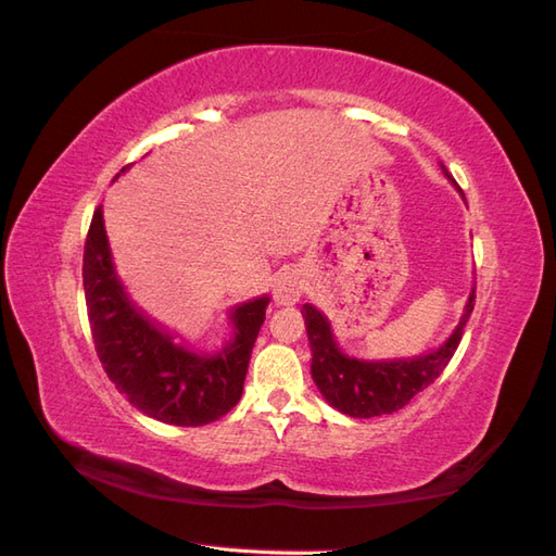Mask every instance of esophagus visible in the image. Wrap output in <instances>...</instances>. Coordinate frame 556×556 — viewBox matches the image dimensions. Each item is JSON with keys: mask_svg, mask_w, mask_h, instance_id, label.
Wrapping results in <instances>:
<instances>
[{"mask_svg": "<svg viewBox=\"0 0 556 556\" xmlns=\"http://www.w3.org/2000/svg\"><path fill=\"white\" fill-rule=\"evenodd\" d=\"M303 275L298 269H283V273L277 275L275 287H273V298L277 305H295L303 295Z\"/></svg>", "mask_w": 556, "mask_h": 556, "instance_id": "1", "label": "esophagus"}]
</instances>
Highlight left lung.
Here are the masks:
<instances>
[{
  "label": "left lung",
  "mask_w": 556,
  "mask_h": 556,
  "mask_svg": "<svg viewBox=\"0 0 556 556\" xmlns=\"http://www.w3.org/2000/svg\"><path fill=\"white\" fill-rule=\"evenodd\" d=\"M444 168V166H441ZM446 178L448 170L444 168ZM453 180V178H451ZM475 309V289L467 298L465 315L444 345L414 359L362 362L338 350L329 319L317 307L303 305L305 329L312 350V378L324 400L340 414L352 418H374L404 408L418 392L444 374L460 345L463 329Z\"/></svg>",
  "instance_id": "1"
}]
</instances>
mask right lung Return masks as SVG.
I'll list each match as a JSON object with an SVG mask.
<instances>
[{
	"mask_svg": "<svg viewBox=\"0 0 556 556\" xmlns=\"http://www.w3.org/2000/svg\"><path fill=\"white\" fill-rule=\"evenodd\" d=\"M81 277L98 359L138 410L168 425L199 427L237 406L269 298L232 309L237 336L223 352L206 357L176 345L126 298L112 267L101 206L84 241Z\"/></svg>",
	"mask_w": 556,
	"mask_h": 556,
	"instance_id": "add662e5",
	"label": "right lung"
}]
</instances>
